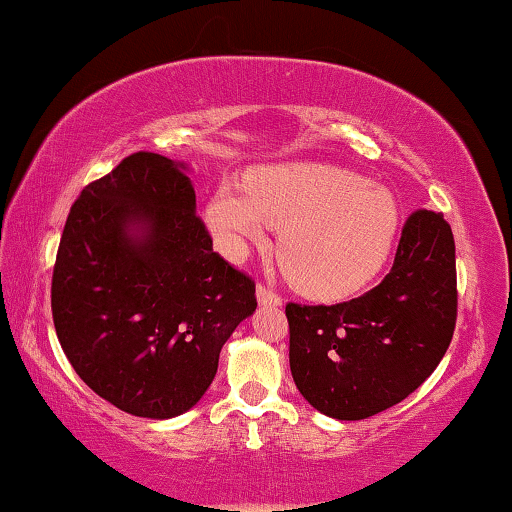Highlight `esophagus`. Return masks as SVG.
<instances>
[{
	"instance_id": "34e87169",
	"label": "esophagus",
	"mask_w": 512,
	"mask_h": 512,
	"mask_svg": "<svg viewBox=\"0 0 512 512\" xmlns=\"http://www.w3.org/2000/svg\"><path fill=\"white\" fill-rule=\"evenodd\" d=\"M256 297H258V304L281 306V297L276 295V292L270 286H265V283H258V286H256Z\"/></svg>"
}]
</instances>
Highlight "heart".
<instances>
[{
    "instance_id": "1",
    "label": "heart",
    "mask_w": 512,
    "mask_h": 512,
    "mask_svg": "<svg viewBox=\"0 0 512 512\" xmlns=\"http://www.w3.org/2000/svg\"><path fill=\"white\" fill-rule=\"evenodd\" d=\"M242 190L220 188L206 217L220 247L240 258L283 226L279 258L288 281L313 299H347L388 261L399 204L388 188L324 163H281L251 170Z\"/></svg>"
}]
</instances>
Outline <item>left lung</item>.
<instances>
[{
    "label": "left lung",
    "mask_w": 512,
    "mask_h": 512,
    "mask_svg": "<svg viewBox=\"0 0 512 512\" xmlns=\"http://www.w3.org/2000/svg\"><path fill=\"white\" fill-rule=\"evenodd\" d=\"M456 313L454 233L440 213L420 208L379 286L333 306H286L292 379L320 413L365 420L429 379L454 338Z\"/></svg>",
    "instance_id": "8db88e82"
}]
</instances>
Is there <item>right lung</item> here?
<instances>
[{
  "label": "right lung",
  "mask_w": 512,
  "mask_h": 512,
  "mask_svg": "<svg viewBox=\"0 0 512 512\" xmlns=\"http://www.w3.org/2000/svg\"><path fill=\"white\" fill-rule=\"evenodd\" d=\"M183 165L136 152L70 208L52 274L58 342L124 413L167 420L213 383L256 283L213 251Z\"/></svg>",
  "instance_id": "obj_1"
}]
</instances>
